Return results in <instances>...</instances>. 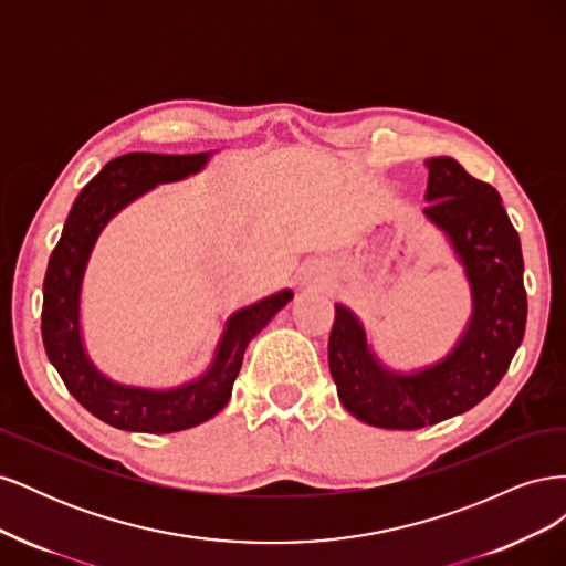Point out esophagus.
Instances as JSON below:
<instances>
[{"instance_id":"1","label":"esophagus","mask_w":566,"mask_h":566,"mask_svg":"<svg viewBox=\"0 0 566 566\" xmlns=\"http://www.w3.org/2000/svg\"><path fill=\"white\" fill-rule=\"evenodd\" d=\"M328 283V271H325V266L321 264H314L310 269H304L302 273V285L306 287H318V285H325Z\"/></svg>"}]
</instances>
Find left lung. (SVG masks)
<instances>
[{"instance_id": "1", "label": "left lung", "mask_w": 566, "mask_h": 566, "mask_svg": "<svg viewBox=\"0 0 566 566\" xmlns=\"http://www.w3.org/2000/svg\"><path fill=\"white\" fill-rule=\"evenodd\" d=\"M424 217L451 241L465 269L472 316L441 361L416 373L385 368L347 306L335 304L328 342L331 375L349 413L382 430H420L465 413L493 391L520 349L526 325L520 235L493 186L453 158L424 160Z\"/></svg>"}]
</instances>
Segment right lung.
<instances>
[{
  "label": "right lung",
  "mask_w": 566,
  "mask_h": 566,
  "mask_svg": "<svg viewBox=\"0 0 566 566\" xmlns=\"http://www.w3.org/2000/svg\"><path fill=\"white\" fill-rule=\"evenodd\" d=\"M210 156L212 153H193V156L127 153L111 160L80 191L65 219L61 241L49 256L42 302V339L46 356L59 370L67 391L92 416L117 430L169 434L217 416L231 399L250 339L293 300V290H281L235 312L221 333L210 368L198 380L172 389L113 382L84 352L80 295L84 269L101 231L119 210L150 188L200 172Z\"/></svg>",
  "instance_id": "add662e5"
}]
</instances>
